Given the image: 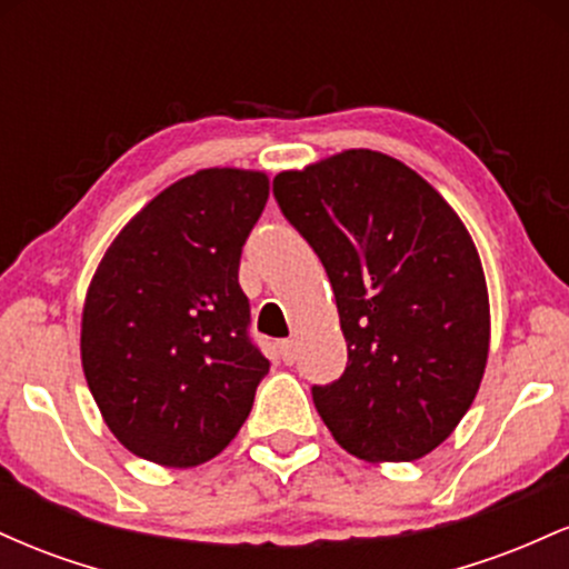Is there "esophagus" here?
<instances>
[{
  "label": "esophagus",
  "mask_w": 569,
  "mask_h": 569,
  "mask_svg": "<svg viewBox=\"0 0 569 569\" xmlns=\"http://www.w3.org/2000/svg\"><path fill=\"white\" fill-rule=\"evenodd\" d=\"M278 352L280 358H283V363L297 361V345H293V339H283V342H278Z\"/></svg>",
  "instance_id": "obj_1"
}]
</instances>
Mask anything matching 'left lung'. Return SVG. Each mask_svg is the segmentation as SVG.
Masks as SVG:
<instances>
[{
	"label": "left lung",
	"mask_w": 569,
	"mask_h": 569,
	"mask_svg": "<svg viewBox=\"0 0 569 569\" xmlns=\"http://www.w3.org/2000/svg\"><path fill=\"white\" fill-rule=\"evenodd\" d=\"M280 213L335 289L348 367L312 401L363 460H417L473 403L489 350V299L462 221L422 176L350 149L272 181Z\"/></svg>",
	"instance_id": "obj_1"
}]
</instances>
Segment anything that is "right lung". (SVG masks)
Returning a JSON list of instances; mask_svg holds the SVG:
<instances>
[{
	"label": "right lung",
	"mask_w": 569,
	"mask_h": 569,
	"mask_svg": "<svg viewBox=\"0 0 569 569\" xmlns=\"http://www.w3.org/2000/svg\"><path fill=\"white\" fill-rule=\"evenodd\" d=\"M264 173L208 168L176 181L117 234L82 312V369L122 447L171 468L217 457L270 371L251 337L240 253Z\"/></svg>",
	"instance_id": "add662e5"
}]
</instances>
